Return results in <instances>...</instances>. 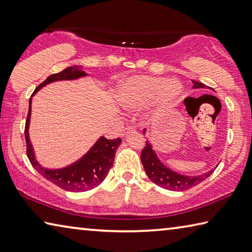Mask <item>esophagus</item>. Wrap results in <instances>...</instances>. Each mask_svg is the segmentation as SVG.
<instances>
[{
    "mask_svg": "<svg viewBox=\"0 0 252 252\" xmlns=\"http://www.w3.org/2000/svg\"><path fill=\"white\" fill-rule=\"evenodd\" d=\"M136 130H137L136 127H134V126H127L125 128V130L123 131V136H126L127 134H129V132H135Z\"/></svg>",
    "mask_w": 252,
    "mask_h": 252,
    "instance_id": "1",
    "label": "esophagus"
}]
</instances>
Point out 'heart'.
<instances>
[{
  "label": "heart",
  "mask_w": 252,
  "mask_h": 252,
  "mask_svg": "<svg viewBox=\"0 0 252 252\" xmlns=\"http://www.w3.org/2000/svg\"><path fill=\"white\" fill-rule=\"evenodd\" d=\"M181 92V84L175 80L135 75L118 87L117 99L126 110H137L151 102V108L156 111L169 106Z\"/></svg>",
  "instance_id": "heart-1"
}]
</instances>
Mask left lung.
<instances>
[{
  "mask_svg": "<svg viewBox=\"0 0 252 252\" xmlns=\"http://www.w3.org/2000/svg\"><path fill=\"white\" fill-rule=\"evenodd\" d=\"M192 89H211L201 82L193 81ZM147 129H144L146 134ZM141 163L144 165L148 178L155 184L170 191H185V189H192L195 185L200 184L204 180L207 179L213 173L214 170L207 171L206 173L200 175H184L168 168L162 161L159 159L154 146L148 140L146 142V147L141 153Z\"/></svg>",
  "mask_w": 252,
  "mask_h": 252,
  "instance_id": "1",
  "label": "left lung"
}]
</instances>
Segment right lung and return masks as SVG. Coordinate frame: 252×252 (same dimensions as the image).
<instances>
[{
    "label": "right lung",
    "instance_id": "obj_1",
    "mask_svg": "<svg viewBox=\"0 0 252 252\" xmlns=\"http://www.w3.org/2000/svg\"><path fill=\"white\" fill-rule=\"evenodd\" d=\"M84 77H89V74L83 70L82 65L68 67L59 73L49 75L44 82L35 89L32 96H34L40 89L46 87L47 84L57 81H71V80H78ZM31 115L32 97L30 99V110H28L25 126V139L27 146V157L38 173H40V175L51 183L56 184L57 187L63 189L65 191L75 193L92 189L105 180L108 171H110L114 163V157H115L118 146L122 144L121 138L110 140L106 139L104 136H101L95 141V144L89 149L88 153L83 155L75 162L63 168L49 169L42 167L36 159L34 147H32L30 138Z\"/></svg>",
    "mask_w": 252,
    "mask_h": 252
}]
</instances>
